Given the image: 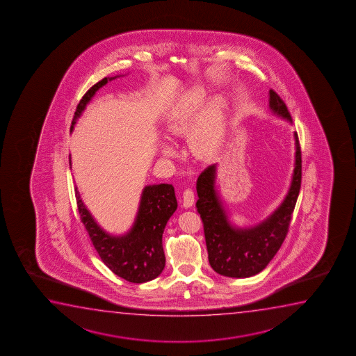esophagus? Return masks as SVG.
<instances>
[{"mask_svg": "<svg viewBox=\"0 0 356 356\" xmlns=\"http://www.w3.org/2000/svg\"><path fill=\"white\" fill-rule=\"evenodd\" d=\"M182 200H184V207L185 208H191L195 203V193L191 188H187L182 195Z\"/></svg>", "mask_w": 356, "mask_h": 356, "instance_id": "obj_1", "label": "esophagus"}]
</instances>
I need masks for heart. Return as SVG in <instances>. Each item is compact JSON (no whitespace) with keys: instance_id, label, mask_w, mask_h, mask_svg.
Listing matches in <instances>:
<instances>
[{"instance_id":"1","label":"heart","mask_w":356,"mask_h":356,"mask_svg":"<svg viewBox=\"0 0 356 356\" xmlns=\"http://www.w3.org/2000/svg\"><path fill=\"white\" fill-rule=\"evenodd\" d=\"M168 129L172 135L179 136L193 132L191 143L195 151L200 154L210 153L219 143L224 130L219 99H215L209 107L205 108L204 96H197L187 107L171 118ZM161 148L165 156H172L175 152V147L169 142Z\"/></svg>"}]
</instances>
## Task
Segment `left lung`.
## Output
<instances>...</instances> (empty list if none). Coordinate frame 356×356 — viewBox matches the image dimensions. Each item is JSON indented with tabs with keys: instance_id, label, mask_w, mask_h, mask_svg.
I'll use <instances>...</instances> for the list:
<instances>
[{
	"instance_id": "1",
	"label": "left lung",
	"mask_w": 356,
	"mask_h": 356,
	"mask_svg": "<svg viewBox=\"0 0 356 356\" xmlns=\"http://www.w3.org/2000/svg\"><path fill=\"white\" fill-rule=\"evenodd\" d=\"M268 106L278 117L292 122L282 98L268 91ZM296 161L292 182L286 198L268 218L248 229L234 227L215 190L216 164L208 166L197 180V210L204 226L210 266L227 277H250L263 271L281 248L302 185V151L294 132Z\"/></svg>"
}]
</instances>
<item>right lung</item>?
Segmentation results:
<instances>
[{"label":"right lung","mask_w":356,"mask_h":356,"mask_svg":"<svg viewBox=\"0 0 356 356\" xmlns=\"http://www.w3.org/2000/svg\"><path fill=\"white\" fill-rule=\"evenodd\" d=\"M115 78L102 79L83 95L74 114L70 132L95 93ZM69 164L72 168L70 159ZM75 198L80 219L92 241L93 247L113 273L132 283L148 282L161 275L165 266L161 243L163 232L168 220L177 209L174 186L169 184L146 186L142 191L135 222L129 232L122 236H113L101 229L80 198L78 187H75Z\"/></svg>","instance_id":"add662e5"}]
</instances>
